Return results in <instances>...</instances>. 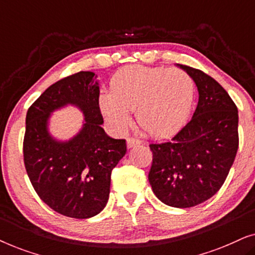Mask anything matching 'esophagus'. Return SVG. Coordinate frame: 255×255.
Segmentation results:
<instances>
[{
    "mask_svg": "<svg viewBox=\"0 0 255 255\" xmlns=\"http://www.w3.org/2000/svg\"><path fill=\"white\" fill-rule=\"evenodd\" d=\"M140 140H139V139H137V138H128V148H132V147H134V146H137V145H139L140 144Z\"/></svg>",
    "mask_w": 255,
    "mask_h": 255,
    "instance_id": "1",
    "label": "esophagus"
}]
</instances>
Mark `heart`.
<instances>
[{
  "label": "heart",
  "mask_w": 255,
  "mask_h": 255,
  "mask_svg": "<svg viewBox=\"0 0 255 255\" xmlns=\"http://www.w3.org/2000/svg\"><path fill=\"white\" fill-rule=\"evenodd\" d=\"M195 93L194 79L186 71L131 65L115 73L110 93H101L99 106L116 131L128 128V111L135 110V120L142 130L153 137H165L186 122Z\"/></svg>",
  "instance_id": "b5f03b06"
}]
</instances>
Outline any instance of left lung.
Segmentation results:
<instances>
[{
    "mask_svg": "<svg viewBox=\"0 0 255 255\" xmlns=\"http://www.w3.org/2000/svg\"><path fill=\"white\" fill-rule=\"evenodd\" d=\"M194 79V116L170 140L149 144L148 181L162 203L191 208L214 196L225 182L239 146L238 109L229 94L200 69L179 65Z\"/></svg>",
    "mask_w": 255,
    "mask_h": 255,
    "instance_id": "1",
    "label": "left lung"
}]
</instances>
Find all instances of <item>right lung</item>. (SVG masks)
Instances as JSON below:
<instances>
[{
  "mask_svg": "<svg viewBox=\"0 0 255 255\" xmlns=\"http://www.w3.org/2000/svg\"><path fill=\"white\" fill-rule=\"evenodd\" d=\"M100 87L95 73L79 72L48 87L29 108L23 141L24 165L40 200L58 214L85 219L103 210L109 200L111 172L127 153L125 139H114L101 125ZM67 104L85 116L69 141L48 132L53 111Z\"/></svg>",
  "mask_w": 255,
  "mask_h": 255,
  "instance_id": "add662e5",
  "label": "right lung"
}]
</instances>
